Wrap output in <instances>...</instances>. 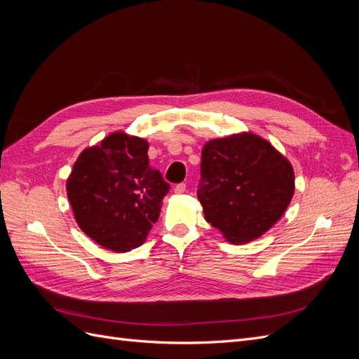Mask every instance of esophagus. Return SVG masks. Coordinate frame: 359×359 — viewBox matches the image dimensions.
Listing matches in <instances>:
<instances>
[{
	"mask_svg": "<svg viewBox=\"0 0 359 359\" xmlns=\"http://www.w3.org/2000/svg\"><path fill=\"white\" fill-rule=\"evenodd\" d=\"M187 190V186L184 182H181V184H177L175 187H173V191H175L177 194H181V193H184Z\"/></svg>",
	"mask_w": 359,
	"mask_h": 359,
	"instance_id": "34e87169",
	"label": "esophagus"
}]
</instances>
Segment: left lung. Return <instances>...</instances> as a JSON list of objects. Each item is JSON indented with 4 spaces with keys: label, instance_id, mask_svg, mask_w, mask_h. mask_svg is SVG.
Here are the masks:
<instances>
[{
    "label": "left lung",
    "instance_id": "left-lung-1",
    "mask_svg": "<svg viewBox=\"0 0 359 359\" xmlns=\"http://www.w3.org/2000/svg\"><path fill=\"white\" fill-rule=\"evenodd\" d=\"M201 177L198 199L205 219L233 244L250 243L271 229L295 191L289 160L253 133L208 140Z\"/></svg>",
    "mask_w": 359,
    "mask_h": 359
}]
</instances>
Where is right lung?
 <instances>
[{
  "mask_svg": "<svg viewBox=\"0 0 359 359\" xmlns=\"http://www.w3.org/2000/svg\"><path fill=\"white\" fill-rule=\"evenodd\" d=\"M148 148L142 137L111 133L82 151L67 180L76 223L115 253L145 243L169 191L161 173L149 166Z\"/></svg>",
  "mask_w": 359,
  "mask_h": 359,
  "instance_id": "1",
  "label": "right lung"
}]
</instances>
